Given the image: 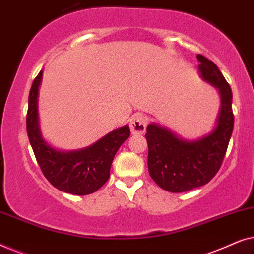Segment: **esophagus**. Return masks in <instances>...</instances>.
Listing matches in <instances>:
<instances>
[{
  "instance_id": "esophagus-1",
  "label": "esophagus",
  "mask_w": 254,
  "mask_h": 254,
  "mask_svg": "<svg viewBox=\"0 0 254 254\" xmlns=\"http://www.w3.org/2000/svg\"><path fill=\"white\" fill-rule=\"evenodd\" d=\"M147 127V120L141 114H134L129 121V129L131 134H143Z\"/></svg>"
}]
</instances>
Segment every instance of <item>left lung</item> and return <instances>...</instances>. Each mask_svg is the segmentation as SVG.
I'll use <instances>...</instances> for the list:
<instances>
[{"label": "left lung", "mask_w": 254, "mask_h": 254, "mask_svg": "<svg viewBox=\"0 0 254 254\" xmlns=\"http://www.w3.org/2000/svg\"><path fill=\"white\" fill-rule=\"evenodd\" d=\"M201 77L218 89L221 107L216 126L209 134L194 141L183 140L168 128L149 124L148 169L154 182L172 193L187 192L206 185L220 170L234 130L232 92L213 61L197 54Z\"/></svg>", "instance_id": "left-lung-1"}]
</instances>
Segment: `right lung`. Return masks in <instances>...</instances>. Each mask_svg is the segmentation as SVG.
<instances>
[{"label":"right lung","instance_id":"obj_1","mask_svg":"<svg viewBox=\"0 0 254 254\" xmlns=\"http://www.w3.org/2000/svg\"><path fill=\"white\" fill-rule=\"evenodd\" d=\"M43 71L32 83L26 114V130L31 147L44 176L62 192L86 195L98 190L110 178V170L118 149L129 137L128 125L110 131L89 147L61 151L41 136L38 119V92Z\"/></svg>","mask_w":254,"mask_h":254}]
</instances>
